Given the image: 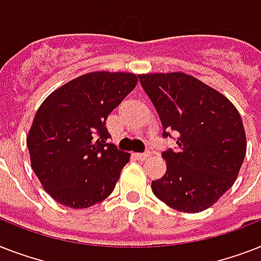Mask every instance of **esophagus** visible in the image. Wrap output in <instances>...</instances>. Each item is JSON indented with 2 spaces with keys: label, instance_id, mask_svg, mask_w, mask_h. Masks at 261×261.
Returning <instances> with one entry per match:
<instances>
[{
  "label": "esophagus",
  "instance_id": "34e87169",
  "mask_svg": "<svg viewBox=\"0 0 261 261\" xmlns=\"http://www.w3.org/2000/svg\"><path fill=\"white\" fill-rule=\"evenodd\" d=\"M150 151H146V153H137V154H134V157L137 160H141V161H145V160H147L149 157H150Z\"/></svg>",
  "mask_w": 261,
  "mask_h": 261
}]
</instances>
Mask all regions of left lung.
Returning a JSON list of instances; mask_svg holds the SVG:
<instances>
[{"label": "left lung", "mask_w": 261, "mask_h": 261, "mask_svg": "<svg viewBox=\"0 0 261 261\" xmlns=\"http://www.w3.org/2000/svg\"><path fill=\"white\" fill-rule=\"evenodd\" d=\"M163 123L177 135L163 151L167 172L151 181L157 198L182 213L213 206L237 178L247 153L243 120L223 94L184 73L138 75Z\"/></svg>", "instance_id": "1"}]
</instances>
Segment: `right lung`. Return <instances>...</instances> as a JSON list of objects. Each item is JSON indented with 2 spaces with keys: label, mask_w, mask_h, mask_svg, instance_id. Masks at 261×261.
Wrapping results in <instances>:
<instances>
[{
  "label": "right lung",
  "mask_w": 261,
  "mask_h": 261,
  "mask_svg": "<svg viewBox=\"0 0 261 261\" xmlns=\"http://www.w3.org/2000/svg\"><path fill=\"white\" fill-rule=\"evenodd\" d=\"M137 83L130 73H88L39 107L27 146L35 174L58 203L87 208L114 191L130 154L107 142L106 120Z\"/></svg>",
  "instance_id": "add662e5"
}]
</instances>
